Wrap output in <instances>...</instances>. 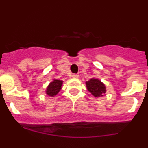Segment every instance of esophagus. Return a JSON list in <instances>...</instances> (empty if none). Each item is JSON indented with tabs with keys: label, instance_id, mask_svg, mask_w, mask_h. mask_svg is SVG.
<instances>
[{
	"label": "esophagus",
	"instance_id": "34e87169",
	"mask_svg": "<svg viewBox=\"0 0 148 148\" xmlns=\"http://www.w3.org/2000/svg\"><path fill=\"white\" fill-rule=\"evenodd\" d=\"M72 77H73V78H79V75H78V74H73V75H72Z\"/></svg>",
	"mask_w": 148,
	"mask_h": 148
}]
</instances>
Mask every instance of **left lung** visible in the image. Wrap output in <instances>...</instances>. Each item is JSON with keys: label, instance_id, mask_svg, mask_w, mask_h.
<instances>
[{"label": "left lung", "instance_id": "obj_1", "mask_svg": "<svg viewBox=\"0 0 148 148\" xmlns=\"http://www.w3.org/2000/svg\"><path fill=\"white\" fill-rule=\"evenodd\" d=\"M87 90L95 98L102 97L106 92V87L104 83L97 78H92L86 82Z\"/></svg>", "mask_w": 148, "mask_h": 148}]
</instances>
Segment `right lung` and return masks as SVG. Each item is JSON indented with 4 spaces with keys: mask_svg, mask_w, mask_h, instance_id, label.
I'll use <instances>...</instances> for the list:
<instances>
[{
    "mask_svg": "<svg viewBox=\"0 0 148 148\" xmlns=\"http://www.w3.org/2000/svg\"><path fill=\"white\" fill-rule=\"evenodd\" d=\"M63 84V81L58 80V79H54L53 82L49 83L46 89V94L50 97H54L61 90V87Z\"/></svg>",
    "mask_w": 148,
    "mask_h": 148,
    "instance_id": "add662e5",
    "label": "right lung"
}]
</instances>
